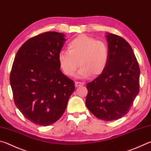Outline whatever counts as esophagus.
I'll list each match as a JSON object with an SVG mask.
<instances>
[{
  "mask_svg": "<svg viewBox=\"0 0 151 151\" xmlns=\"http://www.w3.org/2000/svg\"><path fill=\"white\" fill-rule=\"evenodd\" d=\"M84 84V83H81V82H75V86L76 87H79L81 86H83Z\"/></svg>",
  "mask_w": 151,
  "mask_h": 151,
  "instance_id": "34e87169",
  "label": "esophagus"
}]
</instances>
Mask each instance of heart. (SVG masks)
Instances as JSON below:
<instances>
[{"mask_svg": "<svg viewBox=\"0 0 151 151\" xmlns=\"http://www.w3.org/2000/svg\"><path fill=\"white\" fill-rule=\"evenodd\" d=\"M108 60L106 43L85 34L71 40L68 43V51H61L58 55L59 66L67 76H73L79 63L82 65L77 73L80 78H88L92 74L100 75L105 70Z\"/></svg>", "mask_w": 151, "mask_h": 151, "instance_id": "b5f03b06", "label": "heart"}]
</instances>
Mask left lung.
Segmentation results:
<instances>
[{"label":"left lung","mask_w":151,"mask_h":151,"mask_svg":"<svg viewBox=\"0 0 151 151\" xmlns=\"http://www.w3.org/2000/svg\"><path fill=\"white\" fill-rule=\"evenodd\" d=\"M109 60L104 72L88 83L86 106L104 121L127 113L139 92L140 68L131 45L119 35L107 33Z\"/></svg>","instance_id":"left-lung-1"}]
</instances>
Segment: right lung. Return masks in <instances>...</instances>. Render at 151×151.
<instances>
[{"mask_svg":"<svg viewBox=\"0 0 151 151\" xmlns=\"http://www.w3.org/2000/svg\"><path fill=\"white\" fill-rule=\"evenodd\" d=\"M65 41L62 33H43L27 40L15 56L10 76L15 105L37 125L56 122L75 91V83L61 72L58 61Z\"/></svg>","mask_w":151,"mask_h":151,"instance_id":"add662e5","label":"right lung"}]
</instances>
